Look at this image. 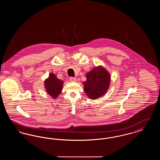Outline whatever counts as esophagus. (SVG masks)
Returning <instances> with one entry per match:
<instances>
[{"label":"esophagus","mask_w":160,"mask_h":160,"mask_svg":"<svg viewBox=\"0 0 160 160\" xmlns=\"http://www.w3.org/2000/svg\"><path fill=\"white\" fill-rule=\"evenodd\" d=\"M69 80L71 82H76L77 81L76 78H75V77H70L69 78Z\"/></svg>","instance_id":"obj_1"}]
</instances>
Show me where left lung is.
<instances>
[{"label":"left lung","instance_id":"8db88e82","mask_svg":"<svg viewBox=\"0 0 160 160\" xmlns=\"http://www.w3.org/2000/svg\"><path fill=\"white\" fill-rule=\"evenodd\" d=\"M84 91L88 98L96 99L104 95L110 83V74L102 66L92 69L86 74Z\"/></svg>","mask_w":160,"mask_h":160}]
</instances>
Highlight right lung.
I'll list each match as a JSON object with an SVG mask.
<instances>
[{"label": "right lung", "instance_id": "1", "mask_svg": "<svg viewBox=\"0 0 160 160\" xmlns=\"http://www.w3.org/2000/svg\"><path fill=\"white\" fill-rule=\"evenodd\" d=\"M63 82L53 73H50L48 77L44 81L46 91L53 99L56 98L61 93L63 89Z\"/></svg>", "mask_w": 160, "mask_h": 160}]
</instances>
